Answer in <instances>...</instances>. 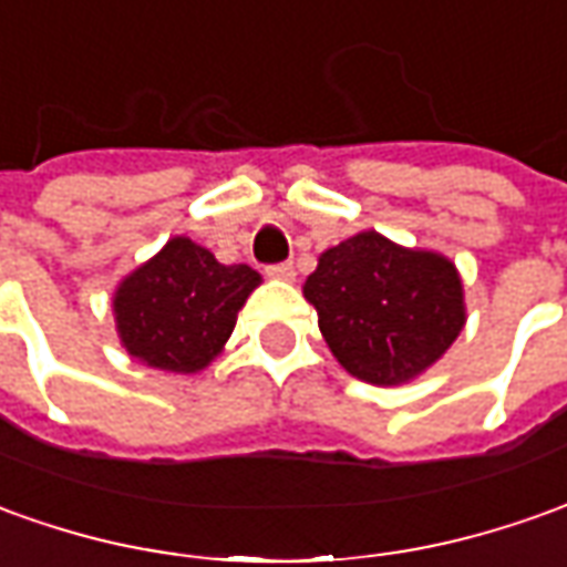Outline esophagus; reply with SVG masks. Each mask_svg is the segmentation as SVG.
<instances>
[{
  "instance_id": "esophagus-1",
  "label": "esophagus",
  "mask_w": 567,
  "mask_h": 567,
  "mask_svg": "<svg viewBox=\"0 0 567 567\" xmlns=\"http://www.w3.org/2000/svg\"><path fill=\"white\" fill-rule=\"evenodd\" d=\"M265 275L275 277V280H292L296 271H292V261H277V265H268V268H265Z\"/></svg>"
}]
</instances>
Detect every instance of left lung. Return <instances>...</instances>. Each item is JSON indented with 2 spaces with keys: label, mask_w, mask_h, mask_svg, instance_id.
<instances>
[{
  "label": "left lung",
  "mask_w": 567,
  "mask_h": 567,
  "mask_svg": "<svg viewBox=\"0 0 567 567\" xmlns=\"http://www.w3.org/2000/svg\"><path fill=\"white\" fill-rule=\"evenodd\" d=\"M302 292L336 361L370 385L416 380L466 323L454 261L377 231L321 252Z\"/></svg>",
  "instance_id": "1"
}]
</instances>
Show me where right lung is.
I'll return each instance as SVG.
<instances>
[{"instance_id": "obj_1", "label": "right lung", "mask_w": 567, "mask_h": 567, "mask_svg": "<svg viewBox=\"0 0 567 567\" xmlns=\"http://www.w3.org/2000/svg\"><path fill=\"white\" fill-rule=\"evenodd\" d=\"M259 284L249 265H221L194 240L172 237L113 292L120 342L154 370L197 373L225 349Z\"/></svg>"}]
</instances>
